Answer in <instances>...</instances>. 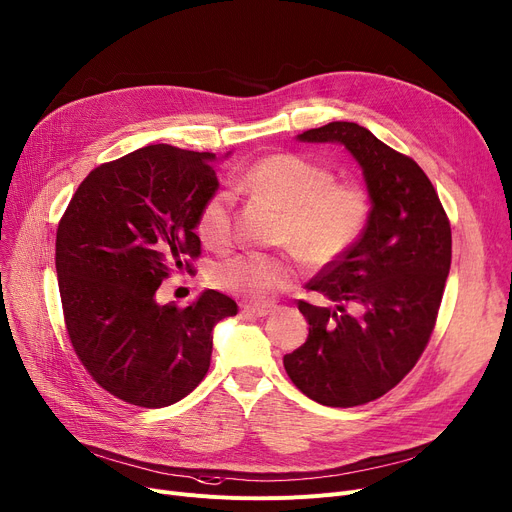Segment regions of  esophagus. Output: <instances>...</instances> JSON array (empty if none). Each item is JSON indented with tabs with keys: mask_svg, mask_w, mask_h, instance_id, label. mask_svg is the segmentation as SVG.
Wrapping results in <instances>:
<instances>
[{
	"mask_svg": "<svg viewBox=\"0 0 512 512\" xmlns=\"http://www.w3.org/2000/svg\"><path fill=\"white\" fill-rule=\"evenodd\" d=\"M276 311V305H244L242 314H249L255 318H265Z\"/></svg>",
	"mask_w": 512,
	"mask_h": 512,
	"instance_id": "34e87169",
	"label": "esophagus"
}]
</instances>
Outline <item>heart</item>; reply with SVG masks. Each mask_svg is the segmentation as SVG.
<instances>
[{
  "label": "heart",
  "instance_id": "1",
  "mask_svg": "<svg viewBox=\"0 0 512 512\" xmlns=\"http://www.w3.org/2000/svg\"><path fill=\"white\" fill-rule=\"evenodd\" d=\"M238 188L284 211L280 242L311 265H326L347 253L370 217V198L358 184H335L330 169L297 154H272L257 161L244 171ZM196 232L211 249L230 247L234 211L228 192L207 198ZM213 280L236 297L268 301L295 280V265L288 257L244 253L221 263Z\"/></svg>",
  "mask_w": 512,
  "mask_h": 512
}]
</instances>
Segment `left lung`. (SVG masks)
<instances>
[{
  "mask_svg": "<svg viewBox=\"0 0 512 512\" xmlns=\"http://www.w3.org/2000/svg\"><path fill=\"white\" fill-rule=\"evenodd\" d=\"M297 140L343 146L370 198L360 240L307 284L332 307L299 301L309 335L284 355L286 374L309 399L351 408L393 389L425 351L450 274L452 230L425 171L370 129L332 121Z\"/></svg>",
  "mask_w": 512,
  "mask_h": 512,
  "instance_id": "obj_1",
  "label": "left lung"
}]
</instances>
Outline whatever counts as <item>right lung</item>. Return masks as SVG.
Returning a JSON list of instances; mask_svg holds the SVG:
<instances>
[{"label": "right lung", "mask_w": 512, "mask_h": 512, "mask_svg": "<svg viewBox=\"0 0 512 512\" xmlns=\"http://www.w3.org/2000/svg\"><path fill=\"white\" fill-rule=\"evenodd\" d=\"M221 159L169 144L133 150L87 175L60 219L66 330L94 381L127 404L165 408L194 391L211 364L215 324L238 311L217 291L182 309L157 299L161 282L201 255L194 230Z\"/></svg>", "instance_id": "add662e5"}]
</instances>
